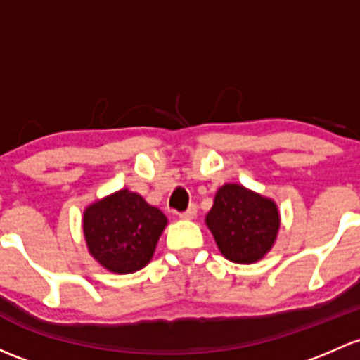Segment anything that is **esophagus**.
<instances>
[{"mask_svg":"<svg viewBox=\"0 0 360 360\" xmlns=\"http://www.w3.org/2000/svg\"><path fill=\"white\" fill-rule=\"evenodd\" d=\"M196 215V203H191L190 207H188L186 210L184 212H181L179 214V217L181 219H193Z\"/></svg>","mask_w":360,"mask_h":360,"instance_id":"obj_1","label":"esophagus"}]
</instances>
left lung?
<instances>
[{"label": "left lung", "instance_id": "1", "mask_svg": "<svg viewBox=\"0 0 360 360\" xmlns=\"http://www.w3.org/2000/svg\"><path fill=\"white\" fill-rule=\"evenodd\" d=\"M207 226L226 259L252 264L274 245L279 214L271 200L240 184H224L207 214Z\"/></svg>", "mask_w": 360, "mask_h": 360}]
</instances>
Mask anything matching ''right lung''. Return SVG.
I'll return each instance as SVG.
<instances>
[{"label":"right lung","mask_w":360,"mask_h":360,"mask_svg":"<svg viewBox=\"0 0 360 360\" xmlns=\"http://www.w3.org/2000/svg\"><path fill=\"white\" fill-rule=\"evenodd\" d=\"M82 222L91 255L108 271L129 274L150 262L167 217L138 193L120 190L88 207Z\"/></svg>","instance_id":"right-lung-1"}]
</instances>
